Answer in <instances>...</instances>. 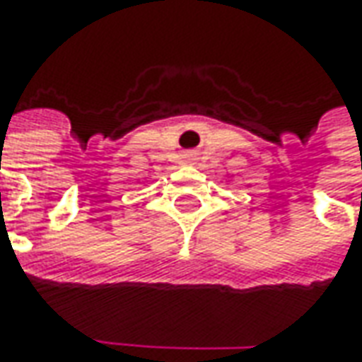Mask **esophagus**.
<instances>
[{"label": "esophagus", "instance_id": "esophagus-1", "mask_svg": "<svg viewBox=\"0 0 362 362\" xmlns=\"http://www.w3.org/2000/svg\"><path fill=\"white\" fill-rule=\"evenodd\" d=\"M195 157H197V153H195V151H187V153L183 155V159L185 160H195Z\"/></svg>", "mask_w": 362, "mask_h": 362}]
</instances>
